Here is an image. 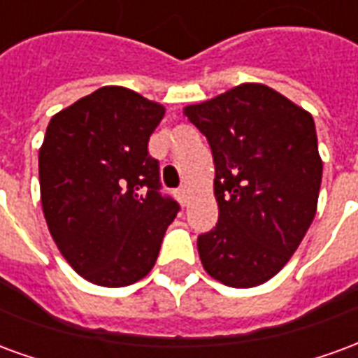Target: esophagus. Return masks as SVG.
<instances>
[{"label":"esophagus","instance_id":"1","mask_svg":"<svg viewBox=\"0 0 358 358\" xmlns=\"http://www.w3.org/2000/svg\"><path fill=\"white\" fill-rule=\"evenodd\" d=\"M179 199H181V202H183V204H187V202H189V191H187V189H179Z\"/></svg>","mask_w":358,"mask_h":358}]
</instances>
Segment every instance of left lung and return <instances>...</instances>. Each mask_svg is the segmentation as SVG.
Masks as SVG:
<instances>
[{"label": "left lung", "mask_w": 358, "mask_h": 358, "mask_svg": "<svg viewBox=\"0 0 358 358\" xmlns=\"http://www.w3.org/2000/svg\"><path fill=\"white\" fill-rule=\"evenodd\" d=\"M183 113L214 156L220 220L199 237L208 275L256 287L287 264L316 215L322 158L313 115L270 86L243 83Z\"/></svg>", "instance_id": "1"}]
</instances>
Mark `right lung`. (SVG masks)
<instances>
[{
    "instance_id": "add662e5",
    "label": "right lung",
    "mask_w": 358,
    "mask_h": 358,
    "mask_svg": "<svg viewBox=\"0 0 358 358\" xmlns=\"http://www.w3.org/2000/svg\"><path fill=\"white\" fill-rule=\"evenodd\" d=\"M166 108L102 86L55 113L38 154L40 200L71 268L102 287L148 275L179 204L164 199L148 141Z\"/></svg>"
}]
</instances>
